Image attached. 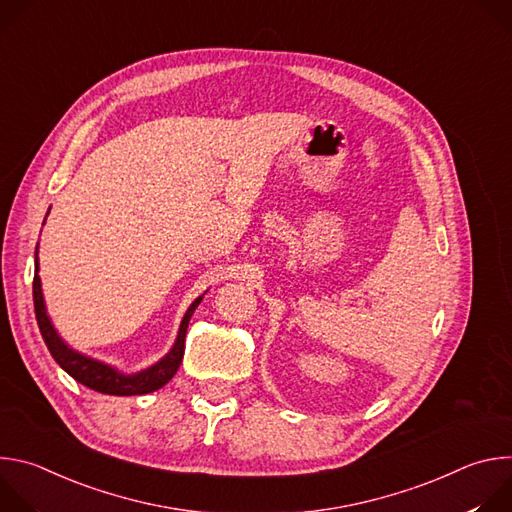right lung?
Instances as JSON below:
<instances>
[{
  "mask_svg": "<svg viewBox=\"0 0 512 512\" xmlns=\"http://www.w3.org/2000/svg\"><path fill=\"white\" fill-rule=\"evenodd\" d=\"M40 263H38V247H36V259H34V312H36V320H38V328L40 334L52 354V358L60 364V367L75 379L81 385L105 393V395H145L162 389L180 369V362L184 356V340H186V330H188V322L194 314V310L198 308V304L202 302V296L196 298L192 302V306L186 310L180 330H178V338L172 346V350L158 360L156 364H152L150 369H143L135 375H123L117 369L109 367V364L89 358L77 350L68 348V344H64V340L58 336V332L54 330L48 314H46V306H44V296H42V283H40Z\"/></svg>",
  "mask_w": 512,
  "mask_h": 512,
  "instance_id": "right-lung-1",
  "label": "right lung"
}]
</instances>
